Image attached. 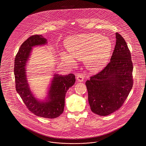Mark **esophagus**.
Masks as SVG:
<instances>
[{"instance_id": "esophagus-1", "label": "esophagus", "mask_w": 146, "mask_h": 146, "mask_svg": "<svg viewBox=\"0 0 146 146\" xmlns=\"http://www.w3.org/2000/svg\"><path fill=\"white\" fill-rule=\"evenodd\" d=\"M76 80H78V81L79 82H82L84 81V77L81 74H79L77 76H76Z\"/></svg>"}]
</instances>
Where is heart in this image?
Segmentation results:
<instances>
[{
	"label": "heart",
	"mask_w": 146,
	"mask_h": 146,
	"mask_svg": "<svg viewBox=\"0 0 146 146\" xmlns=\"http://www.w3.org/2000/svg\"><path fill=\"white\" fill-rule=\"evenodd\" d=\"M65 45L69 52L61 53L65 62L73 64L75 63V58L83 59L86 67L92 72H97L106 66L113 50L110 40L99 33L70 36L66 40Z\"/></svg>",
	"instance_id": "b5f03b06"
}]
</instances>
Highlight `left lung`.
<instances>
[{
	"instance_id": "1",
	"label": "left lung",
	"mask_w": 146,
	"mask_h": 146,
	"mask_svg": "<svg viewBox=\"0 0 146 146\" xmlns=\"http://www.w3.org/2000/svg\"><path fill=\"white\" fill-rule=\"evenodd\" d=\"M115 34L116 44L110 62L85 83L91 110L100 116L118 110L133 87L131 52L123 37Z\"/></svg>"
}]
</instances>
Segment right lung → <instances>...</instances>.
Returning a JSON list of instances; mask_svg holds the SVG:
<instances>
[{
    "instance_id": "obj_1",
    "label": "right lung",
    "mask_w": 146,
    "mask_h": 146,
    "mask_svg": "<svg viewBox=\"0 0 146 146\" xmlns=\"http://www.w3.org/2000/svg\"><path fill=\"white\" fill-rule=\"evenodd\" d=\"M47 43L42 35H34L29 37L21 46L14 60V72L15 88L27 108L37 116L45 118H56L64 111L65 98L67 90L75 82V76L53 75L46 98L37 99L31 92L27 78V62L32 51V47Z\"/></svg>"
}]
</instances>
